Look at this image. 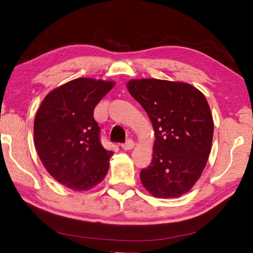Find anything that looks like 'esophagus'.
<instances>
[{
    "label": "esophagus",
    "instance_id": "34e87169",
    "mask_svg": "<svg viewBox=\"0 0 253 253\" xmlns=\"http://www.w3.org/2000/svg\"><path fill=\"white\" fill-rule=\"evenodd\" d=\"M134 145H135V143H134V141L132 139H127L126 141V143L121 144V148L124 149V150H126V151H128V150H132L134 148Z\"/></svg>",
    "mask_w": 253,
    "mask_h": 253
}]
</instances>
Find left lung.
<instances>
[{
    "label": "left lung",
    "instance_id": "1",
    "mask_svg": "<svg viewBox=\"0 0 253 253\" xmlns=\"http://www.w3.org/2000/svg\"><path fill=\"white\" fill-rule=\"evenodd\" d=\"M126 86L154 127L153 158L140 172L142 185L155 197H179L201 177L211 152L214 126L206 97L183 82L134 79Z\"/></svg>",
    "mask_w": 253,
    "mask_h": 253
}]
</instances>
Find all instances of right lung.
Masks as SVG:
<instances>
[{"label": "right lung", "instance_id": "obj_1", "mask_svg": "<svg viewBox=\"0 0 253 253\" xmlns=\"http://www.w3.org/2000/svg\"><path fill=\"white\" fill-rule=\"evenodd\" d=\"M114 85L113 81L78 78L42 101L35 118V145L45 169L61 185L86 191L108 173L114 153L102 147L94 110Z\"/></svg>", "mask_w": 253, "mask_h": 253}]
</instances>
